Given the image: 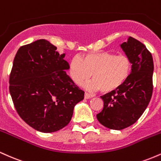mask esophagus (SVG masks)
<instances>
[{"label":"esophagus","instance_id":"obj_1","mask_svg":"<svg viewBox=\"0 0 161 161\" xmlns=\"http://www.w3.org/2000/svg\"><path fill=\"white\" fill-rule=\"evenodd\" d=\"M94 97V95H89V94H88V93H85V99H90V98H92V97Z\"/></svg>","mask_w":161,"mask_h":161}]
</instances>
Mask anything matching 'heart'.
Segmentation results:
<instances>
[{"label":"heart","instance_id":"1","mask_svg":"<svg viewBox=\"0 0 161 161\" xmlns=\"http://www.w3.org/2000/svg\"><path fill=\"white\" fill-rule=\"evenodd\" d=\"M132 64L129 58L123 54L115 55L101 51L88 53L82 58L75 57L69 64V75L75 84L81 86L92 77L87 86L91 91L108 93L115 91L129 78Z\"/></svg>","mask_w":161,"mask_h":161}]
</instances>
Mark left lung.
<instances>
[{
	"instance_id": "8db88e82",
	"label": "left lung",
	"mask_w": 161,
	"mask_h": 161,
	"mask_svg": "<svg viewBox=\"0 0 161 161\" xmlns=\"http://www.w3.org/2000/svg\"><path fill=\"white\" fill-rule=\"evenodd\" d=\"M119 46L130 60L131 73L123 86L101 96L104 108L97 114L101 124L115 130L127 128L139 119L153 91L154 62L145 45L129 36Z\"/></svg>"
}]
</instances>
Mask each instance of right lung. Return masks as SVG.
<instances>
[{"mask_svg": "<svg viewBox=\"0 0 161 161\" xmlns=\"http://www.w3.org/2000/svg\"><path fill=\"white\" fill-rule=\"evenodd\" d=\"M64 57L48 41L39 39L22 46L14 57L9 82L14 106L28 125L45 133L68 125L84 99V92L66 74Z\"/></svg>", "mask_w": 161, "mask_h": 161, "instance_id": "right-lung-1", "label": "right lung"}]
</instances>
